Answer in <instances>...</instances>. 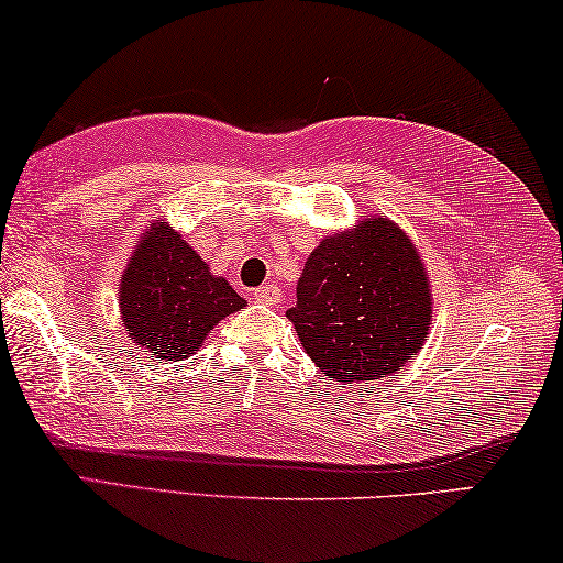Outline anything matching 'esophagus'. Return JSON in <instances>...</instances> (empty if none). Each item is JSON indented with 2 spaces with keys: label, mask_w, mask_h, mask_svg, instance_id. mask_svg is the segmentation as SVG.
Instances as JSON below:
<instances>
[{
  "label": "esophagus",
  "mask_w": 563,
  "mask_h": 563,
  "mask_svg": "<svg viewBox=\"0 0 563 563\" xmlns=\"http://www.w3.org/2000/svg\"><path fill=\"white\" fill-rule=\"evenodd\" d=\"M253 297H256V302L261 305H276L282 299V289L276 287V284H264V287L253 291Z\"/></svg>",
  "instance_id": "esophagus-1"
}]
</instances>
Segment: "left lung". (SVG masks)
Returning <instances> with one entry per match:
<instances>
[{"mask_svg": "<svg viewBox=\"0 0 563 563\" xmlns=\"http://www.w3.org/2000/svg\"><path fill=\"white\" fill-rule=\"evenodd\" d=\"M287 318L328 379L361 384L397 374L418 356L433 318L418 249L384 214L322 238Z\"/></svg>", "mask_w": 563, "mask_h": 563, "instance_id": "1", "label": "left lung"}]
</instances>
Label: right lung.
Instances as JSON below:
<instances>
[{"instance_id":"1","label":"right lung","mask_w":563,"mask_h":563,"mask_svg":"<svg viewBox=\"0 0 563 563\" xmlns=\"http://www.w3.org/2000/svg\"><path fill=\"white\" fill-rule=\"evenodd\" d=\"M243 307L245 299L164 222L145 230L120 279L128 338L158 361L191 356L220 320Z\"/></svg>"}]
</instances>
